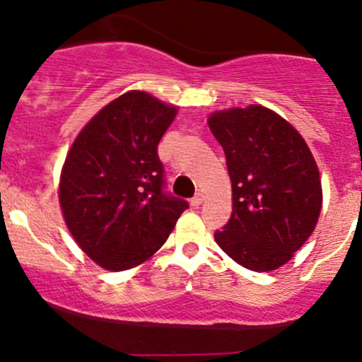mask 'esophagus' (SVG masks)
<instances>
[{
    "mask_svg": "<svg viewBox=\"0 0 362 362\" xmlns=\"http://www.w3.org/2000/svg\"><path fill=\"white\" fill-rule=\"evenodd\" d=\"M204 202V192H197L192 197V201H190V204H192L194 207H199Z\"/></svg>",
    "mask_w": 362,
    "mask_h": 362,
    "instance_id": "obj_1",
    "label": "esophagus"
}]
</instances>
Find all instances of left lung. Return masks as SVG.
Masks as SVG:
<instances>
[{
    "label": "left lung",
    "instance_id": "8db88e82",
    "mask_svg": "<svg viewBox=\"0 0 362 362\" xmlns=\"http://www.w3.org/2000/svg\"><path fill=\"white\" fill-rule=\"evenodd\" d=\"M207 126L224 149L233 192L230 221L214 233L216 243L248 271H276L318 223L317 161L300 132L259 103L216 110Z\"/></svg>",
    "mask_w": 362,
    "mask_h": 362
}]
</instances>
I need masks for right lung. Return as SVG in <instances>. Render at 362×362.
Listing matches in <instances>:
<instances>
[{
	"mask_svg": "<svg viewBox=\"0 0 362 362\" xmlns=\"http://www.w3.org/2000/svg\"><path fill=\"white\" fill-rule=\"evenodd\" d=\"M178 107L126 91L91 117L73 141L59 177V206L86 255L112 272L138 267L167 242L187 209L165 195L158 143Z\"/></svg>",
	"mask_w": 362,
	"mask_h": 362,
	"instance_id": "add662e5",
	"label": "right lung"
}]
</instances>
